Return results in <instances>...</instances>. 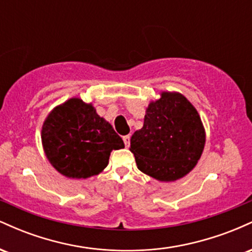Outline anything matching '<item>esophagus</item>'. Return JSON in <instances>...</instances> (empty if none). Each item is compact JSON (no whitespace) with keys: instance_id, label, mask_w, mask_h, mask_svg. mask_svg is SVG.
<instances>
[{"instance_id":"1","label":"esophagus","mask_w":252,"mask_h":252,"mask_svg":"<svg viewBox=\"0 0 252 252\" xmlns=\"http://www.w3.org/2000/svg\"><path fill=\"white\" fill-rule=\"evenodd\" d=\"M123 141H124V144H126V147H128L130 144V136L129 135L123 136Z\"/></svg>"}]
</instances>
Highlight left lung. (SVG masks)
<instances>
[{"instance_id":"8db88e82","label":"left lung","mask_w":252,"mask_h":252,"mask_svg":"<svg viewBox=\"0 0 252 252\" xmlns=\"http://www.w3.org/2000/svg\"><path fill=\"white\" fill-rule=\"evenodd\" d=\"M204 144V126L194 106L180 94L162 92L149 104L142 129L131 136L130 150L144 174L174 181L193 169Z\"/></svg>"}]
</instances>
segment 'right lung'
<instances>
[{"label":"right lung","instance_id":"add662e5","mask_svg":"<svg viewBox=\"0 0 252 252\" xmlns=\"http://www.w3.org/2000/svg\"><path fill=\"white\" fill-rule=\"evenodd\" d=\"M42 146L50 162L67 178L86 179L108 166L112 149L124 147L111 124L91 104L72 98L45 121Z\"/></svg>","mask_w":252,"mask_h":252}]
</instances>
